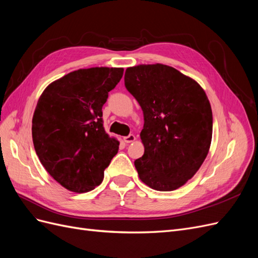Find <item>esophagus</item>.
I'll list each match as a JSON object with an SVG mask.
<instances>
[{"mask_svg": "<svg viewBox=\"0 0 258 258\" xmlns=\"http://www.w3.org/2000/svg\"><path fill=\"white\" fill-rule=\"evenodd\" d=\"M136 140V137L134 136V135H129V136H127V137H124L123 138V141L126 142V143H131V142H134Z\"/></svg>", "mask_w": 258, "mask_h": 258, "instance_id": "esophagus-1", "label": "esophagus"}]
</instances>
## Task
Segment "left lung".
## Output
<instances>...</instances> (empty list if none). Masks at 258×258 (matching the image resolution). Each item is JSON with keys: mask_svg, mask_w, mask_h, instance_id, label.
I'll use <instances>...</instances> for the list:
<instances>
[{"mask_svg": "<svg viewBox=\"0 0 258 258\" xmlns=\"http://www.w3.org/2000/svg\"><path fill=\"white\" fill-rule=\"evenodd\" d=\"M124 86L144 116V155L135 161L143 183L174 190L197 172L212 140L213 116L199 84L163 64L128 68Z\"/></svg>", "mask_w": 258, "mask_h": 258, "instance_id": "8db88e82", "label": "left lung"}]
</instances>
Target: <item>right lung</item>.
Returning <instances> with one entry per match:
<instances>
[{
    "mask_svg": "<svg viewBox=\"0 0 258 258\" xmlns=\"http://www.w3.org/2000/svg\"><path fill=\"white\" fill-rule=\"evenodd\" d=\"M121 68H91L51 83L32 119L36 155L46 171L67 189L92 190L118 152L119 142L103 128L102 106L119 83Z\"/></svg>",
    "mask_w": 258,
    "mask_h": 258,
    "instance_id": "add662e5",
    "label": "right lung"
}]
</instances>
